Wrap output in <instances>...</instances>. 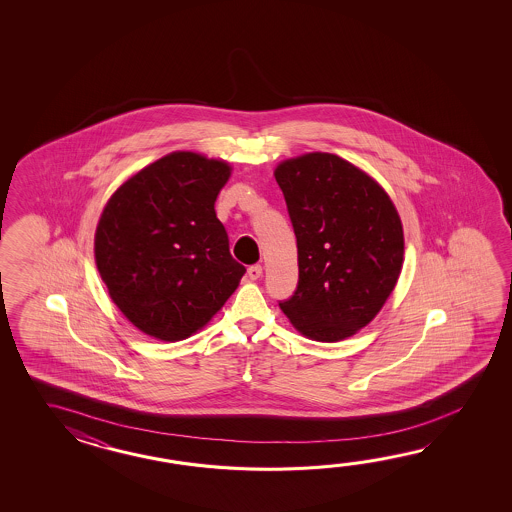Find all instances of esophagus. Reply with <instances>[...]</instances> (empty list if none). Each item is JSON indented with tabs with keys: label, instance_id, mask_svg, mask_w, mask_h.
I'll return each mask as SVG.
<instances>
[{
	"label": "esophagus",
	"instance_id": "34e87169",
	"mask_svg": "<svg viewBox=\"0 0 512 512\" xmlns=\"http://www.w3.org/2000/svg\"><path fill=\"white\" fill-rule=\"evenodd\" d=\"M261 265H251L249 269H247V274H249V278L251 280H258L261 276Z\"/></svg>",
	"mask_w": 512,
	"mask_h": 512
}]
</instances>
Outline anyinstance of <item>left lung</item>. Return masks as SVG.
Returning a JSON list of instances; mask_svg holds the SVG:
<instances>
[{
	"instance_id": "obj_1",
	"label": "left lung",
	"mask_w": 512,
	"mask_h": 512,
	"mask_svg": "<svg viewBox=\"0 0 512 512\" xmlns=\"http://www.w3.org/2000/svg\"><path fill=\"white\" fill-rule=\"evenodd\" d=\"M298 247V285L280 300L293 326L337 342L370 324L403 265V225L370 175L331 153H307L274 172Z\"/></svg>"
}]
</instances>
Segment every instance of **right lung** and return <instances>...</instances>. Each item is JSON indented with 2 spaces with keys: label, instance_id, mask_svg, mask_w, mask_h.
Returning a JSON list of instances; mask_svg holds the SVG:
<instances>
[{
  "label": "right lung",
  "instance_id": "add662e5",
  "mask_svg": "<svg viewBox=\"0 0 512 512\" xmlns=\"http://www.w3.org/2000/svg\"><path fill=\"white\" fill-rule=\"evenodd\" d=\"M229 175L223 161L170 153L128 179L104 208L95 234L98 272L111 300L146 335L190 337L245 274L214 210Z\"/></svg>",
  "mask_w": 512,
  "mask_h": 512
}]
</instances>
